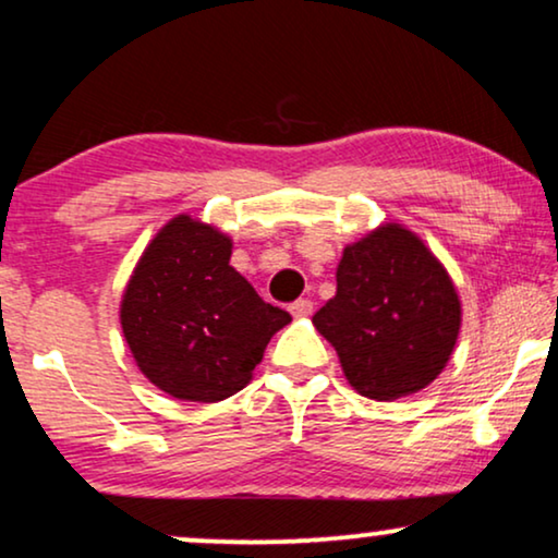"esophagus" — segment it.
Returning a JSON list of instances; mask_svg holds the SVG:
<instances>
[{
    "mask_svg": "<svg viewBox=\"0 0 558 558\" xmlns=\"http://www.w3.org/2000/svg\"><path fill=\"white\" fill-rule=\"evenodd\" d=\"M289 313H292L294 317L313 315V302H310V300H296V302H292V305H289Z\"/></svg>",
    "mask_w": 558,
    "mask_h": 558,
    "instance_id": "esophagus-1",
    "label": "esophagus"
}]
</instances>
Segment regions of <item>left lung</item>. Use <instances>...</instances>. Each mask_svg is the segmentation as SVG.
Instances as JSON below:
<instances>
[{
	"instance_id": "left-lung-1",
	"label": "left lung",
	"mask_w": 558,
	"mask_h": 558,
	"mask_svg": "<svg viewBox=\"0 0 558 558\" xmlns=\"http://www.w3.org/2000/svg\"><path fill=\"white\" fill-rule=\"evenodd\" d=\"M336 296L313 317L349 385L376 402L421 392L444 372L461 328L446 266L400 222L343 248Z\"/></svg>"
}]
</instances>
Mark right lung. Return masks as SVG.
<instances>
[{
  "mask_svg": "<svg viewBox=\"0 0 558 558\" xmlns=\"http://www.w3.org/2000/svg\"><path fill=\"white\" fill-rule=\"evenodd\" d=\"M233 241L192 215L171 217L137 258L120 325L150 385L184 402L241 392L292 317L230 266Z\"/></svg>",
  "mask_w": 558,
  "mask_h": 558,
  "instance_id": "1",
  "label": "right lung"
}]
</instances>
